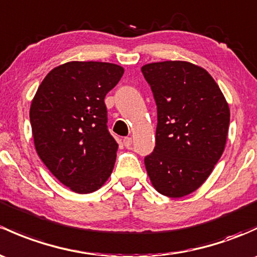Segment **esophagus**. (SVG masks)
Returning a JSON list of instances; mask_svg holds the SVG:
<instances>
[{
  "mask_svg": "<svg viewBox=\"0 0 257 257\" xmlns=\"http://www.w3.org/2000/svg\"><path fill=\"white\" fill-rule=\"evenodd\" d=\"M123 144L125 148H131L132 144H133V140H132L131 137H126L123 139Z\"/></svg>",
  "mask_w": 257,
  "mask_h": 257,
  "instance_id": "esophagus-1",
  "label": "esophagus"
}]
</instances>
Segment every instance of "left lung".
Here are the masks:
<instances>
[{
	"label": "left lung",
	"mask_w": 257,
	"mask_h": 257,
	"mask_svg": "<svg viewBox=\"0 0 257 257\" xmlns=\"http://www.w3.org/2000/svg\"><path fill=\"white\" fill-rule=\"evenodd\" d=\"M158 106L156 145L145 156L151 185L180 198L194 192L212 174L225 148L230 110L203 67L170 60L142 67Z\"/></svg>",
	"instance_id": "left-lung-1"
}]
</instances>
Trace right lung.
<instances>
[{
    "instance_id": "add662e5",
    "label": "right lung",
    "mask_w": 257,
    "mask_h": 257,
    "mask_svg": "<svg viewBox=\"0 0 257 257\" xmlns=\"http://www.w3.org/2000/svg\"><path fill=\"white\" fill-rule=\"evenodd\" d=\"M123 74L115 64L69 61L51 70L32 101L38 155L72 192H94L112 174L118 144L107 129L104 97Z\"/></svg>"
}]
</instances>
